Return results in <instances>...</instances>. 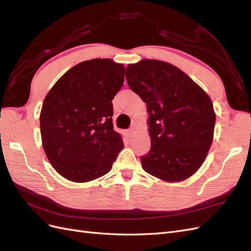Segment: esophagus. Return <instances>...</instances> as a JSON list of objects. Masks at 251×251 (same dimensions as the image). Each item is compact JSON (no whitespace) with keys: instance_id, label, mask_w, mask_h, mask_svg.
<instances>
[{"instance_id":"1","label":"esophagus","mask_w":251,"mask_h":251,"mask_svg":"<svg viewBox=\"0 0 251 251\" xmlns=\"http://www.w3.org/2000/svg\"><path fill=\"white\" fill-rule=\"evenodd\" d=\"M134 132H135V127H134V126L130 127V128H128V130H127V134L130 135V136H132V135L134 134Z\"/></svg>"}]
</instances>
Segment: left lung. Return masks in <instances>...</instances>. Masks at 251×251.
I'll return each mask as SVG.
<instances>
[{
	"label": "left lung",
	"instance_id": "8db88e82",
	"mask_svg": "<svg viewBox=\"0 0 251 251\" xmlns=\"http://www.w3.org/2000/svg\"><path fill=\"white\" fill-rule=\"evenodd\" d=\"M131 88L147 103L151 150L143 170L169 182L195 174L210 149L216 115L209 96L177 67L143 59L126 68Z\"/></svg>",
	"mask_w": 251,
	"mask_h": 251
}]
</instances>
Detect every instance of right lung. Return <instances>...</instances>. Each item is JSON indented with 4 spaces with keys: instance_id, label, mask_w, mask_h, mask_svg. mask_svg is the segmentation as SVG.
Wrapping results in <instances>:
<instances>
[{
    "instance_id": "obj_1",
    "label": "right lung",
    "mask_w": 251,
    "mask_h": 251,
    "mask_svg": "<svg viewBox=\"0 0 251 251\" xmlns=\"http://www.w3.org/2000/svg\"><path fill=\"white\" fill-rule=\"evenodd\" d=\"M125 67L108 58L74 66L49 91L41 111L43 148L66 179L87 182L109 173L124 149L113 128V103Z\"/></svg>"
}]
</instances>
